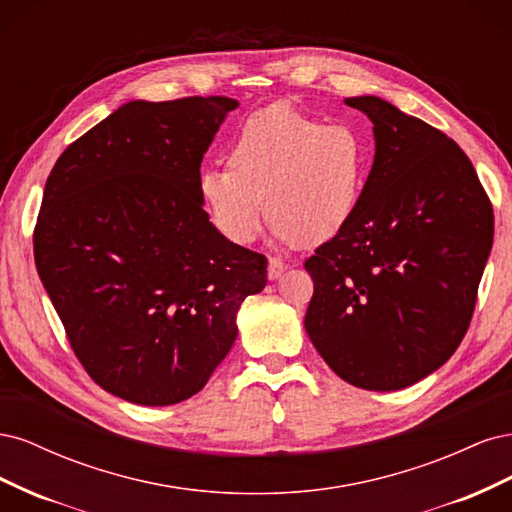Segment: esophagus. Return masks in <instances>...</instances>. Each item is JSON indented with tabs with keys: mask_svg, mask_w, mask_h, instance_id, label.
I'll use <instances>...</instances> for the list:
<instances>
[{
	"mask_svg": "<svg viewBox=\"0 0 512 512\" xmlns=\"http://www.w3.org/2000/svg\"><path fill=\"white\" fill-rule=\"evenodd\" d=\"M286 269H288V265H286V262H284L282 258H275V256L269 258V269H267L269 280H280L282 273H284Z\"/></svg>",
	"mask_w": 512,
	"mask_h": 512,
	"instance_id": "34e87169",
	"label": "esophagus"
}]
</instances>
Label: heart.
Returning a JSON list of instances; mask_svg holds the SVG:
<instances>
[{
  "mask_svg": "<svg viewBox=\"0 0 512 512\" xmlns=\"http://www.w3.org/2000/svg\"><path fill=\"white\" fill-rule=\"evenodd\" d=\"M365 181L367 147L359 132L273 104L241 123L228 166L200 170L198 196L232 243H252L267 211L277 241L320 245L350 224Z\"/></svg>",
  "mask_w": 512,
  "mask_h": 512,
  "instance_id": "obj_1",
  "label": "heart"
}]
</instances>
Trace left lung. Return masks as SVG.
I'll return each mask as SVG.
<instances>
[{"instance_id":"1","label":"left lung","mask_w":512,"mask_h":512,"mask_svg":"<svg viewBox=\"0 0 512 512\" xmlns=\"http://www.w3.org/2000/svg\"><path fill=\"white\" fill-rule=\"evenodd\" d=\"M374 123L376 156L350 224L305 269V331L335 374L399 391L459 348L493 243V207L463 149L376 96L346 98Z\"/></svg>"}]
</instances>
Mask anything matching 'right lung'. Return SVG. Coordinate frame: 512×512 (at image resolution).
Listing matches in <instances>:
<instances>
[{"label": "right lung", "instance_id": "1", "mask_svg": "<svg viewBox=\"0 0 512 512\" xmlns=\"http://www.w3.org/2000/svg\"><path fill=\"white\" fill-rule=\"evenodd\" d=\"M237 100L119 106L61 153L34 230L40 280L87 374L141 406L196 395L237 339L267 258L228 241L200 162Z\"/></svg>", "mask_w": 512, "mask_h": 512}]
</instances>
